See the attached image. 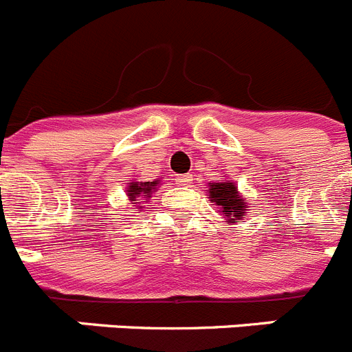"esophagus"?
Returning a JSON list of instances; mask_svg holds the SVG:
<instances>
[{
  "label": "esophagus",
  "instance_id": "esophagus-1",
  "mask_svg": "<svg viewBox=\"0 0 352 352\" xmlns=\"http://www.w3.org/2000/svg\"><path fill=\"white\" fill-rule=\"evenodd\" d=\"M176 182H178L179 185H188V183H192V174H183V176H178Z\"/></svg>",
  "mask_w": 352,
  "mask_h": 352
}]
</instances>
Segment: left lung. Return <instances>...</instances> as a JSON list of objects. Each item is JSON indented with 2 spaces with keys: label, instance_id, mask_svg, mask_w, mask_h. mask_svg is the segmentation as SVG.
Instances as JSON below:
<instances>
[{
  "label": "left lung",
  "instance_id": "obj_1",
  "mask_svg": "<svg viewBox=\"0 0 352 352\" xmlns=\"http://www.w3.org/2000/svg\"><path fill=\"white\" fill-rule=\"evenodd\" d=\"M210 201L219 206L220 214H223L227 222L245 219L247 201L243 199V195H239L238 186L229 179L210 183Z\"/></svg>",
  "mask_w": 352,
  "mask_h": 352
}]
</instances>
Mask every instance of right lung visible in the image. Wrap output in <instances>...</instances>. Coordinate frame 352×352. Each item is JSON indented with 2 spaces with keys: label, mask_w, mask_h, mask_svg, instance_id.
<instances>
[{
  "label": "right lung",
  "mask_w": 352,
  "mask_h": 352,
  "mask_svg": "<svg viewBox=\"0 0 352 352\" xmlns=\"http://www.w3.org/2000/svg\"><path fill=\"white\" fill-rule=\"evenodd\" d=\"M158 182L160 179H155V182H132L129 183V201H132V204H138L133 203V201H141L142 197L148 201L149 197H151V194H153L155 190H157L158 186Z\"/></svg>",
  "instance_id": "right-lung-1"
}]
</instances>
